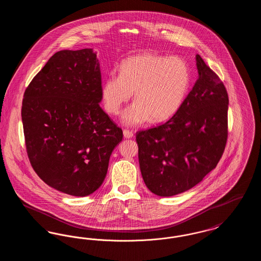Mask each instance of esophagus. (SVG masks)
<instances>
[{"label":"esophagus","instance_id":"obj_1","mask_svg":"<svg viewBox=\"0 0 261 261\" xmlns=\"http://www.w3.org/2000/svg\"><path fill=\"white\" fill-rule=\"evenodd\" d=\"M123 136H124L125 139H130V138H132V137L134 136V134H133L132 131L124 130V131H123Z\"/></svg>","mask_w":261,"mask_h":261}]
</instances>
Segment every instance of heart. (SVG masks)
Masks as SVG:
<instances>
[{
    "label": "heart",
    "instance_id": "1",
    "mask_svg": "<svg viewBox=\"0 0 261 261\" xmlns=\"http://www.w3.org/2000/svg\"><path fill=\"white\" fill-rule=\"evenodd\" d=\"M190 84V69L183 60L142 54L126 59L119 67V75H110L100 92L105 110L114 115L134 92L136 100L121 116L123 124L133 127L150 118L154 122L171 118L182 107Z\"/></svg>",
    "mask_w": 261,
    "mask_h": 261
}]
</instances>
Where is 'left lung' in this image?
Listing matches in <instances>:
<instances>
[{
	"label": "left lung",
	"instance_id": "left-lung-1",
	"mask_svg": "<svg viewBox=\"0 0 261 261\" xmlns=\"http://www.w3.org/2000/svg\"><path fill=\"white\" fill-rule=\"evenodd\" d=\"M196 62L199 78L180 110L164 124L137 133L142 177L160 197L199 184L216 167L226 146L227 91L199 55Z\"/></svg>",
	"mask_w": 261,
	"mask_h": 261
}]
</instances>
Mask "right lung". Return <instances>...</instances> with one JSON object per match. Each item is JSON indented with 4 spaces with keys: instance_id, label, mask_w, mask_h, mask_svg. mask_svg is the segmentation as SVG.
Here are the masks:
<instances>
[{
    "instance_id": "obj_1",
    "label": "right lung",
    "mask_w": 261,
    "mask_h": 261,
    "mask_svg": "<svg viewBox=\"0 0 261 261\" xmlns=\"http://www.w3.org/2000/svg\"><path fill=\"white\" fill-rule=\"evenodd\" d=\"M93 49L56 53L25 90L21 118L29 161L49 186L86 197L102 184L122 130L101 110Z\"/></svg>"
}]
</instances>
